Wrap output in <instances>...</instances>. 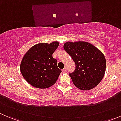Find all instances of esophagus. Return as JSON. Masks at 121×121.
<instances>
[{"mask_svg": "<svg viewBox=\"0 0 121 121\" xmlns=\"http://www.w3.org/2000/svg\"><path fill=\"white\" fill-rule=\"evenodd\" d=\"M62 71H63V73H65V72H66V68H63V69H62Z\"/></svg>", "mask_w": 121, "mask_h": 121, "instance_id": "1", "label": "esophagus"}]
</instances>
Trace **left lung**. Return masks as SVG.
<instances>
[{"label": "left lung", "instance_id": "8db88e82", "mask_svg": "<svg viewBox=\"0 0 121 121\" xmlns=\"http://www.w3.org/2000/svg\"><path fill=\"white\" fill-rule=\"evenodd\" d=\"M64 48L76 65L75 71L69 73L74 85L81 90H90L98 85L105 73L104 54L86 41H68Z\"/></svg>", "mask_w": 121, "mask_h": 121}]
</instances>
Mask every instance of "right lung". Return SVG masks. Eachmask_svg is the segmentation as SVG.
I'll return each instance as SVG.
<instances>
[{"label":"right lung","mask_w":121,"mask_h":121,"mask_svg":"<svg viewBox=\"0 0 121 121\" xmlns=\"http://www.w3.org/2000/svg\"><path fill=\"white\" fill-rule=\"evenodd\" d=\"M59 45L58 41L39 43L24 54L20 65L24 78L33 86L47 88L56 82L61 70L53 54Z\"/></svg>","instance_id":"obj_1"}]
</instances>
